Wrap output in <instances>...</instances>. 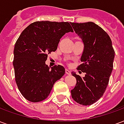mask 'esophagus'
Here are the masks:
<instances>
[{
  "label": "esophagus",
  "mask_w": 124,
  "mask_h": 124,
  "mask_svg": "<svg viewBox=\"0 0 124 124\" xmlns=\"http://www.w3.org/2000/svg\"><path fill=\"white\" fill-rule=\"evenodd\" d=\"M65 72H66V74H68V75H70V74H71V72H70V70H68V69H66Z\"/></svg>",
  "instance_id": "34e87169"
}]
</instances>
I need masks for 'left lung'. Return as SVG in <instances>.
<instances>
[{
    "instance_id": "1",
    "label": "left lung",
    "mask_w": 124,
    "mask_h": 124,
    "mask_svg": "<svg viewBox=\"0 0 124 124\" xmlns=\"http://www.w3.org/2000/svg\"><path fill=\"white\" fill-rule=\"evenodd\" d=\"M71 25L84 44L82 64L77 69L85 73L82 78L72 72L76 84L71 94L78 104L92 105L106 91L113 70L114 50L109 35L95 23H72Z\"/></svg>"
}]
</instances>
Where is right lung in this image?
I'll return each instance as SVG.
<instances>
[{"instance_id":"1","label":"right lung","mask_w":124,"mask_h":124,"mask_svg":"<svg viewBox=\"0 0 124 124\" xmlns=\"http://www.w3.org/2000/svg\"><path fill=\"white\" fill-rule=\"evenodd\" d=\"M73 32L67 22L38 21L22 32L15 44L13 66L16 83L20 93L32 102L49 96L54 83L65 74L62 66L49 67L48 54L56 50L60 38Z\"/></svg>"}]
</instances>
